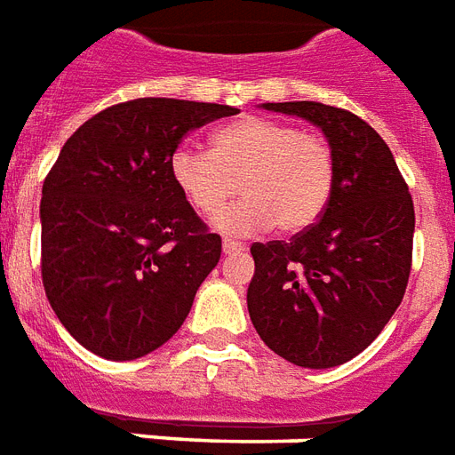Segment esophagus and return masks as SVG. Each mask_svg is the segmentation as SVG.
Listing matches in <instances>:
<instances>
[{
  "instance_id": "34e87169",
  "label": "esophagus",
  "mask_w": 455,
  "mask_h": 455,
  "mask_svg": "<svg viewBox=\"0 0 455 455\" xmlns=\"http://www.w3.org/2000/svg\"><path fill=\"white\" fill-rule=\"evenodd\" d=\"M221 251H224V255H234V253H241V251H243V245L236 243V241H228V238H224Z\"/></svg>"
}]
</instances>
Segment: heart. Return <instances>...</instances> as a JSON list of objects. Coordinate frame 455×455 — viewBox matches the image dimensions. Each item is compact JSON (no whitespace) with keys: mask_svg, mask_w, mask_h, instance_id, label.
<instances>
[{"mask_svg":"<svg viewBox=\"0 0 455 455\" xmlns=\"http://www.w3.org/2000/svg\"><path fill=\"white\" fill-rule=\"evenodd\" d=\"M168 171L185 200L204 217L218 214L236 189L246 195L214 221L231 236L258 234L275 224L284 234L304 231L328 207L335 183L331 144L265 117L219 127L212 151L178 147Z\"/></svg>","mask_w":455,"mask_h":455,"instance_id":"heart-1","label":"heart"}]
</instances>
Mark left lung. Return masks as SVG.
<instances>
[{
  "label": "left lung",
  "instance_id": "8db88e82",
  "mask_svg": "<svg viewBox=\"0 0 455 455\" xmlns=\"http://www.w3.org/2000/svg\"><path fill=\"white\" fill-rule=\"evenodd\" d=\"M315 124L335 159L331 200L291 241L253 243L248 313L267 347L304 369H331L364 352L403 301L415 207L381 134L315 100L262 103Z\"/></svg>",
  "mask_w": 455,
  "mask_h": 455
}]
</instances>
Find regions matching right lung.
I'll return each instance as SVG.
<instances>
[{
  "label": "right lung",
  "instance_id": "1",
  "mask_svg": "<svg viewBox=\"0 0 455 455\" xmlns=\"http://www.w3.org/2000/svg\"><path fill=\"white\" fill-rule=\"evenodd\" d=\"M238 108L137 99L76 130L43 183V284L79 345L130 362L173 338L221 238L178 190L168 164L188 132Z\"/></svg>",
  "mask_w": 455,
  "mask_h": 455
}]
</instances>
